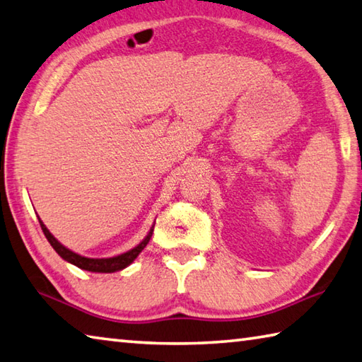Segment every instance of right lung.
Instances as JSON below:
<instances>
[{
  "instance_id": "1",
  "label": "right lung",
  "mask_w": 362,
  "mask_h": 362,
  "mask_svg": "<svg viewBox=\"0 0 362 362\" xmlns=\"http://www.w3.org/2000/svg\"><path fill=\"white\" fill-rule=\"evenodd\" d=\"M39 223H41L42 231L45 234V238H47V240L50 242V245L54 247L55 252L60 255L64 261H68V262H71V264H74L77 267L83 269V271H90V272H117V271H122V269L129 266L131 262H133L137 258V255H139L142 250L146 248L150 238H152L153 228H155V225H153L152 229H150V233L146 235V239H144L137 247L131 248L129 252H127V253L112 256V258H85V256H81V255H77L74 252H71V250H68L66 247L62 245L60 242H58L54 238V235L49 233V229L45 228V225L41 220H39Z\"/></svg>"
}]
</instances>
